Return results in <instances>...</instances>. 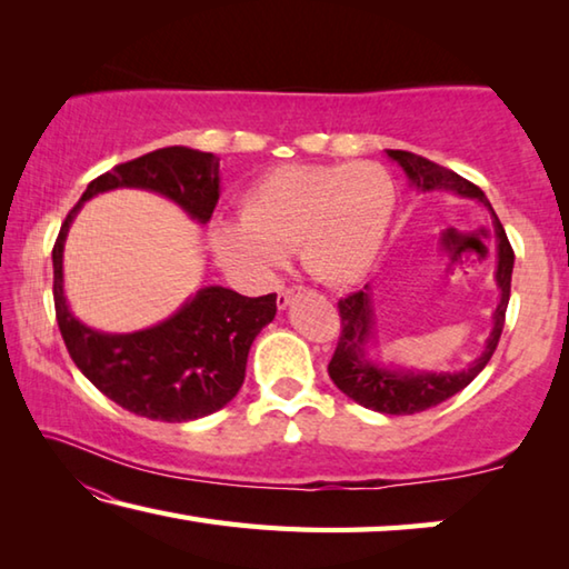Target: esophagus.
I'll use <instances>...</instances> for the list:
<instances>
[{
    "label": "esophagus",
    "instance_id": "34e87169",
    "mask_svg": "<svg viewBox=\"0 0 569 569\" xmlns=\"http://www.w3.org/2000/svg\"><path fill=\"white\" fill-rule=\"evenodd\" d=\"M293 296H296V288H281V291H278V296H276V306L288 308L293 301Z\"/></svg>",
    "mask_w": 569,
    "mask_h": 569
}]
</instances>
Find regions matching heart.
I'll list each match as a JSON object with an SVG mask.
<instances>
[{"label":"heart","mask_w":569,"mask_h":569,"mask_svg":"<svg viewBox=\"0 0 569 569\" xmlns=\"http://www.w3.org/2000/svg\"><path fill=\"white\" fill-rule=\"evenodd\" d=\"M397 186L377 162L281 166L240 196L238 220L208 230L220 263L261 278L298 250L308 276L351 286L371 271L387 243Z\"/></svg>","instance_id":"obj_1"}]
</instances>
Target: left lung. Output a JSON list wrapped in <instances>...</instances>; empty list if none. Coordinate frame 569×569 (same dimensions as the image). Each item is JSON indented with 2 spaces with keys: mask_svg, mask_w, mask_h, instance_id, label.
Here are the masks:
<instances>
[{
  "mask_svg": "<svg viewBox=\"0 0 569 569\" xmlns=\"http://www.w3.org/2000/svg\"><path fill=\"white\" fill-rule=\"evenodd\" d=\"M391 160H397L407 172L411 186H417L421 192L431 190H451L461 198H477L485 203L489 213H492V226L497 236V273L495 281L499 286V303L495 308V329L489 333L485 351L477 356L467 369L461 371H393L383 369V366L373 363L369 359V343L373 339V306L369 296V286L363 291H356L339 301V316H341V336L336 343L333 359L329 363V377L339 387L346 397L361 403L366 409H373L379 413H419L427 411L437 403L455 397L457 391L469 387L477 373L485 369L492 359V353L499 343V336L505 329V313L509 303V288H512V268H515V250L509 246L507 233L502 223H499L497 213L489 206L475 182L465 180L449 168H441L421 156H413L407 150H387Z\"/></svg>",
  "mask_w": 569,
  "mask_h": 569,
  "instance_id": "obj_1",
  "label": "left lung"
}]
</instances>
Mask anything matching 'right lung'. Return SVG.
<instances>
[{"label":"right lung","mask_w":569,"mask_h":569,"mask_svg":"<svg viewBox=\"0 0 569 569\" xmlns=\"http://www.w3.org/2000/svg\"><path fill=\"white\" fill-rule=\"evenodd\" d=\"M114 188L160 192L208 223L220 198V160L213 152L172 146L120 162L94 178L67 213L52 248L54 313L67 351L104 397L138 417L190 421L208 417L236 397L246 379L250 343L276 316V293L248 298L223 286H206L152 329L102 333L80 323L62 288V250L84 200Z\"/></svg>","instance_id":"obj_1"}]
</instances>
